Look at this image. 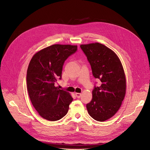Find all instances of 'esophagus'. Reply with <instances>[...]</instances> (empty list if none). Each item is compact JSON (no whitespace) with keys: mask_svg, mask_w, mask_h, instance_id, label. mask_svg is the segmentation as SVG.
Returning a JSON list of instances; mask_svg holds the SVG:
<instances>
[{"mask_svg":"<svg viewBox=\"0 0 150 150\" xmlns=\"http://www.w3.org/2000/svg\"><path fill=\"white\" fill-rule=\"evenodd\" d=\"M75 96L77 98H80L81 96V93H75Z\"/></svg>","mask_w":150,"mask_h":150,"instance_id":"1","label":"esophagus"}]
</instances>
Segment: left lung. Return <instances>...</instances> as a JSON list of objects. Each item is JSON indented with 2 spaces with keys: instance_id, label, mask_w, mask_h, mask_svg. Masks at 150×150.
<instances>
[{
  "instance_id": "left-lung-1",
  "label": "left lung",
  "mask_w": 150,
  "mask_h": 150,
  "mask_svg": "<svg viewBox=\"0 0 150 150\" xmlns=\"http://www.w3.org/2000/svg\"><path fill=\"white\" fill-rule=\"evenodd\" d=\"M90 63L92 74L101 84L92 91V98L86 105L94 120L105 122L120 109L125 98L127 82L122 62L117 54L98 42L80 45Z\"/></svg>"
}]
</instances>
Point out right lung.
<instances>
[{
  "instance_id": "right-lung-1",
  "label": "right lung",
  "mask_w": 150,
  "mask_h": 150,
  "mask_svg": "<svg viewBox=\"0 0 150 150\" xmlns=\"http://www.w3.org/2000/svg\"><path fill=\"white\" fill-rule=\"evenodd\" d=\"M77 50V45L54 44L36 52L27 69V85L33 106L39 115L49 121L64 117L73 101L70 93L54 86L61 79L66 59Z\"/></svg>"
}]
</instances>
